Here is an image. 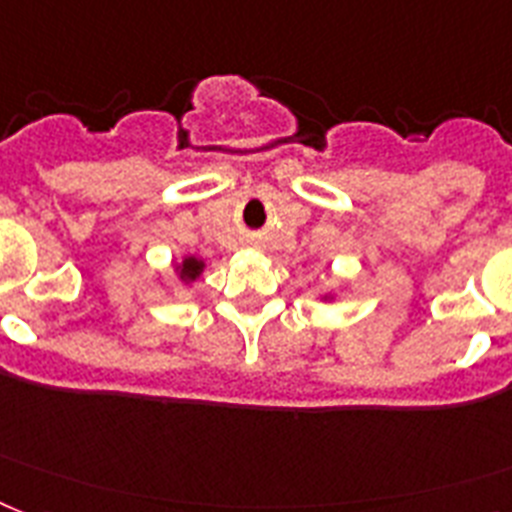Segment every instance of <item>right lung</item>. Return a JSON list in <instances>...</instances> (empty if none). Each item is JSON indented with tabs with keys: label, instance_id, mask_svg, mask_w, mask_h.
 I'll return each instance as SVG.
<instances>
[{
	"label": "right lung",
	"instance_id": "1",
	"mask_svg": "<svg viewBox=\"0 0 512 512\" xmlns=\"http://www.w3.org/2000/svg\"><path fill=\"white\" fill-rule=\"evenodd\" d=\"M200 270H203V263L195 260V257H187V260L182 263V278L184 281H192V278L200 276Z\"/></svg>",
	"mask_w": 512,
	"mask_h": 512
}]
</instances>
